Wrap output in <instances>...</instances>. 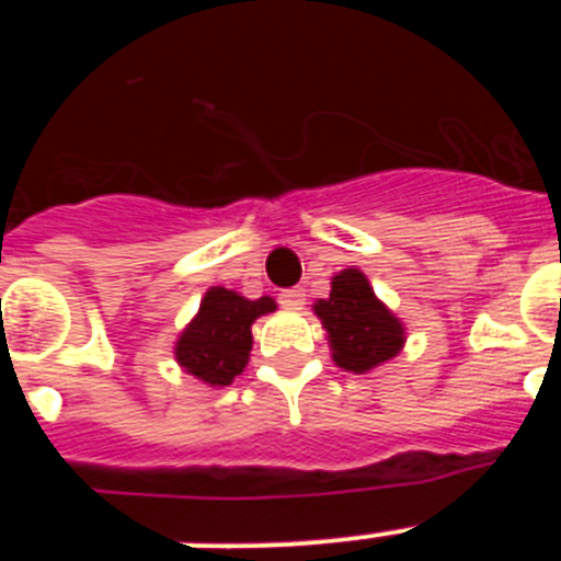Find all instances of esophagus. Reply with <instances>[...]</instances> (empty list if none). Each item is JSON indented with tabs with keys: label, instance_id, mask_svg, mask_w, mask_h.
<instances>
[{
	"label": "esophagus",
	"instance_id": "1",
	"mask_svg": "<svg viewBox=\"0 0 561 561\" xmlns=\"http://www.w3.org/2000/svg\"><path fill=\"white\" fill-rule=\"evenodd\" d=\"M277 300H280V306H284V309H291V311H297V309H304V304H306V291L304 289H284L280 291V297H277Z\"/></svg>",
	"mask_w": 561,
	"mask_h": 561
}]
</instances>
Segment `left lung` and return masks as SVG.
Listing matches in <instances>:
<instances>
[{"mask_svg": "<svg viewBox=\"0 0 561 561\" xmlns=\"http://www.w3.org/2000/svg\"><path fill=\"white\" fill-rule=\"evenodd\" d=\"M314 314L329 334L331 356L351 374H368L393 359L404 345V325L370 289L359 270L331 277V295L317 300Z\"/></svg>", "mask_w": 561, "mask_h": 561, "instance_id": "1", "label": "left lung"}]
</instances>
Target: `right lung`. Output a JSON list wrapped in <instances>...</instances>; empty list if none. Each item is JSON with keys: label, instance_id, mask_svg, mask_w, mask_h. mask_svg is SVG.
Listing matches in <instances>:
<instances>
[{"label": "right lung", "instance_id": "obj_1", "mask_svg": "<svg viewBox=\"0 0 561 561\" xmlns=\"http://www.w3.org/2000/svg\"><path fill=\"white\" fill-rule=\"evenodd\" d=\"M275 309L272 297L247 300L238 291L213 286L202 297L199 314L176 340V362L210 388H227L250 362L252 323Z\"/></svg>", "mask_w": 561, "mask_h": 561}]
</instances>
